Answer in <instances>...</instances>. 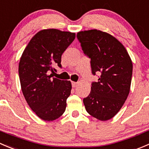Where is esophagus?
Returning a JSON list of instances; mask_svg holds the SVG:
<instances>
[{
	"label": "esophagus",
	"mask_w": 149,
	"mask_h": 149,
	"mask_svg": "<svg viewBox=\"0 0 149 149\" xmlns=\"http://www.w3.org/2000/svg\"><path fill=\"white\" fill-rule=\"evenodd\" d=\"M78 85V83L77 82H74V81H72V86L73 87H76V86Z\"/></svg>",
	"instance_id": "1"
}]
</instances>
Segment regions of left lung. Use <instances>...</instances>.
<instances>
[{
  "mask_svg": "<svg viewBox=\"0 0 149 149\" xmlns=\"http://www.w3.org/2000/svg\"><path fill=\"white\" fill-rule=\"evenodd\" d=\"M77 38L91 59L93 75L89 96L83 102L86 111L100 121L113 118L122 108L130 90L132 63L125 47L115 37L98 30L80 31Z\"/></svg>",
  "mask_w": 149,
  "mask_h": 149,
  "instance_id": "obj_1",
  "label": "left lung"
}]
</instances>
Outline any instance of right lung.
Instances as JSON below:
<instances>
[{"mask_svg": "<svg viewBox=\"0 0 149 149\" xmlns=\"http://www.w3.org/2000/svg\"><path fill=\"white\" fill-rule=\"evenodd\" d=\"M76 38L74 33L46 29L36 33L23 52L19 76L23 95L40 119L53 121L65 111L72 86L70 81L52 78L50 71L61 68V57Z\"/></svg>", "mask_w": 149, "mask_h": 149, "instance_id": "right-lung-1", "label": "right lung"}]
</instances>
